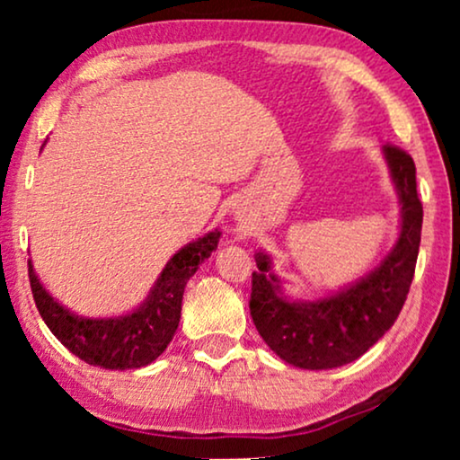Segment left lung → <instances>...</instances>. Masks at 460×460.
<instances>
[{
    "label": "left lung",
    "mask_w": 460,
    "mask_h": 460,
    "mask_svg": "<svg viewBox=\"0 0 460 460\" xmlns=\"http://www.w3.org/2000/svg\"><path fill=\"white\" fill-rule=\"evenodd\" d=\"M400 197V236L373 272L354 285L316 301L282 295L272 260L257 253L251 280V318L263 341L282 360L307 370L349 364L368 351L402 312L417 266L423 205L417 194L412 156L398 146H383Z\"/></svg>",
    "instance_id": "1"
}]
</instances>
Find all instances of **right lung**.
<instances>
[{
  "label": "right lung",
  "mask_w": 460,
  "mask_h": 460,
  "mask_svg": "<svg viewBox=\"0 0 460 460\" xmlns=\"http://www.w3.org/2000/svg\"><path fill=\"white\" fill-rule=\"evenodd\" d=\"M219 234L213 230L181 247L163 268L144 304L115 318H84L66 310L43 288L29 261L35 305L54 337L84 362L109 370L146 367L167 349L178 331L186 282L217 249Z\"/></svg>",
  "instance_id": "obj_1"
}]
</instances>
